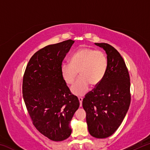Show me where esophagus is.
I'll use <instances>...</instances> for the list:
<instances>
[{"instance_id":"esophagus-1","label":"esophagus","mask_w":150,"mask_h":150,"mask_svg":"<svg viewBox=\"0 0 150 150\" xmlns=\"http://www.w3.org/2000/svg\"><path fill=\"white\" fill-rule=\"evenodd\" d=\"M79 100V103H80V107L82 106V102H83V98L82 97H79L78 98Z\"/></svg>"}]
</instances>
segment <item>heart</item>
Wrapping results in <instances>:
<instances>
[{
    "mask_svg": "<svg viewBox=\"0 0 150 150\" xmlns=\"http://www.w3.org/2000/svg\"><path fill=\"white\" fill-rule=\"evenodd\" d=\"M70 63H63L61 73L67 85L73 84L79 73L80 77L71 88L72 93L77 96L85 95L90 85L95 87L99 84L108 69L105 53L88 47L79 49L71 56Z\"/></svg>",
    "mask_w": 150,
    "mask_h": 150,
    "instance_id": "obj_1",
    "label": "heart"
}]
</instances>
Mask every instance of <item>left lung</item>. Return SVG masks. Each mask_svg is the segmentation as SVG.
Wrapping results in <instances>:
<instances>
[{
    "label": "left lung",
    "mask_w": 150,
    "mask_h": 150,
    "mask_svg": "<svg viewBox=\"0 0 150 150\" xmlns=\"http://www.w3.org/2000/svg\"><path fill=\"white\" fill-rule=\"evenodd\" d=\"M105 51L108 69L105 77L83 100L88 132L106 138L115 132L126 116L130 104V76L125 62L115 47L95 43Z\"/></svg>",
    "instance_id": "left-lung-1"
}]
</instances>
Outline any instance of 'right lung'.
Masks as SVG:
<instances>
[{
  "instance_id": "obj_1",
  "label": "right lung",
  "mask_w": 150,
  "mask_h": 150,
  "mask_svg": "<svg viewBox=\"0 0 150 150\" xmlns=\"http://www.w3.org/2000/svg\"><path fill=\"white\" fill-rule=\"evenodd\" d=\"M75 41L49 45L33 55L25 71L22 93L34 126L51 140L70 136L71 120L79 107L61 73L65 57Z\"/></svg>"
}]
</instances>
